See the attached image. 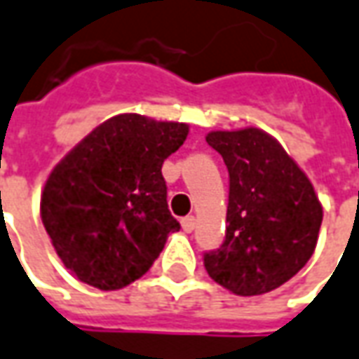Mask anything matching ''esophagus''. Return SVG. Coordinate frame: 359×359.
Segmentation results:
<instances>
[{
    "label": "esophagus",
    "mask_w": 359,
    "mask_h": 359,
    "mask_svg": "<svg viewBox=\"0 0 359 359\" xmlns=\"http://www.w3.org/2000/svg\"><path fill=\"white\" fill-rule=\"evenodd\" d=\"M182 229L185 233H191V231L196 229V217L194 215H187V217L182 219Z\"/></svg>",
    "instance_id": "esophagus-1"
}]
</instances>
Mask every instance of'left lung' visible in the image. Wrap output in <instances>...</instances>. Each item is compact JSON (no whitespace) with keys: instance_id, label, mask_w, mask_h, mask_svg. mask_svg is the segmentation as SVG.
<instances>
[{"instance_id":"left-lung-1","label":"left lung","mask_w":359,"mask_h":359,"mask_svg":"<svg viewBox=\"0 0 359 359\" xmlns=\"http://www.w3.org/2000/svg\"><path fill=\"white\" fill-rule=\"evenodd\" d=\"M205 140L229 170L225 241L203 255L205 271L233 294L271 292L297 275L316 249L318 196L264 130H217Z\"/></svg>"}]
</instances>
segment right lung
Instances as JSON below:
<instances>
[{
	"label": "right lung",
	"instance_id": "right-lung-1",
	"mask_svg": "<svg viewBox=\"0 0 359 359\" xmlns=\"http://www.w3.org/2000/svg\"><path fill=\"white\" fill-rule=\"evenodd\" d=\"M184 122L118 114L53 168L41 219L81 283L118 290L148 273L180 223L168 209L162 163L187 138Z\"/></svg>",
	"mask_w": 359,
	"mask_h": 359
}]
</instances>
